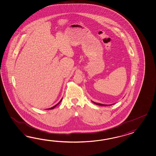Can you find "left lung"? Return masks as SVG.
Instances as JSON below:
<instances>
[{"label":"left lung","instance_id":"8db88e82","mask_svg":"<svg viewBox=\"0 0 156 156\" xmlns=\"http://www.w3.org/2000/svg\"><path fill=\"white\" fill-rule=\"evenodd\" d=\"M93 102V101H92ZM94 104H96L97 105H100V106H110V105H104V104H98V103H96V102H93ZM113 105V104H112Z\"/></svg>","mask_w":156,"mask_h":156}]
</instances>
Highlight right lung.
Segmentation results:
<instances>
[{"label":"right lung","mask_w":156,"mask_h":156,"mask_svg":"<svg viewBox=\"0 0 156 156\" xmlns=\"http://www.w3.org/2000/svg\"><path fill=\"white\" fill-rule=\"evenodd\" d=\"M62 100H62H61L60 101V102H59V103H58V104H56V105H55L54 106H53V107H52V108H48V110H52V109H53V108H55L56 106L57 105H59V104H60V102H61Z\"/></svg>","instance_id":"obj_1"}]
</instances>
